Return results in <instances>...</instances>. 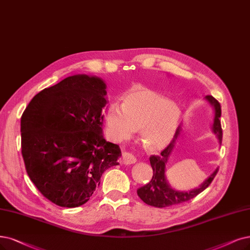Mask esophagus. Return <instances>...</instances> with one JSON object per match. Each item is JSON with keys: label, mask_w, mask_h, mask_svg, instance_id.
<instances>
[{"label": "esophagus", "mask_w": 250, "mask_h": 250, "mask_svg": "<svg viewBox=\"0 0 250 250\" xmlns=\"http://www.w3.org/2000/svg\"><path fill=\"white\" fill-rule=\"evenodd\" d=\"M123 161H124V164H125V165H132L137 162V159L135 155H133L130 152H124L123 153Z\"/></svg>", "instance_id": "1"}]
</instances>
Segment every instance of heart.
Listing matches in <instances>:
<instances>
[{"instance_id":"b5f03b06","label":"heart","mask_w":250,"mask_h":250,"mask_svg":"<svg viewBox=\"0 0 250 250\" xmlns=\"http://www.w3.org/2000/svg\"><path fill=\"white\" fill-rule=\"evenodd\" d=\"M180 117L176 104L152 89L137 87L123 98L122 106L111 103L107 107L105 124L111 140H128L140 130L145 149L160 151L173 140Z\"/></svg>"}]
</instances>
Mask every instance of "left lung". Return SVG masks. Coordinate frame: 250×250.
Wrapping results in <instances>:
<instances>
[{"label": "left lung", "instance_id": "1", "mask_svg": "<svg viewBox=\"0 0 250 250\" xmlns=\"http://www.w3.org/2000/svg\"><path fill=\"white\" fill-rule=\"evenodd\" d=\"M205 100L211 105V107L213 108L214 112L213 122H212L211 125V131L216 136L218 143L221 144V140H223V130H221L219 119L221 115L220 104L218 103V101L215 100L212 96L205 97ZM181 133L182 126L180 125L178 126L176 133H175L173 141L166 147V148L161 152V154L151 155L149 158L150 165L153 170L152 178L150 182L147 183L146 186L137 189L138 196H139L140 199L144 203H146L147 205L158 208H164L187 202L192 198H195L200 192L206 189L215 177L218 168H216L212 172V174L209 175V176L196 188H192L189 190H177L170 186L167 177H166V169H167V164L169 162L170 156L172 155L175 147L177 145V142L179 141V138L181 137Z\"/></svg>", "mask_w": 250, "mask_h": 250}]
</instances>
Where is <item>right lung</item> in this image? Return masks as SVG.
<instances>
[{
    "mask_svg": "<svg viewBox=\"0 0 250 250\" xmlns=\"http://www.w3.org/2000/svg\"><path fill=\"white\" fill-rule=\"evenodd\" d=\"M107 86L78 74L37 94L21 116V153L30 179L55 205L79 207L119 165V146L103 135Z\"/></svg>",
    "mask_w": 250,
    "mask_h": 250,
    "instance_id": "1",
    "label": "right lung"
}]
</instances>
